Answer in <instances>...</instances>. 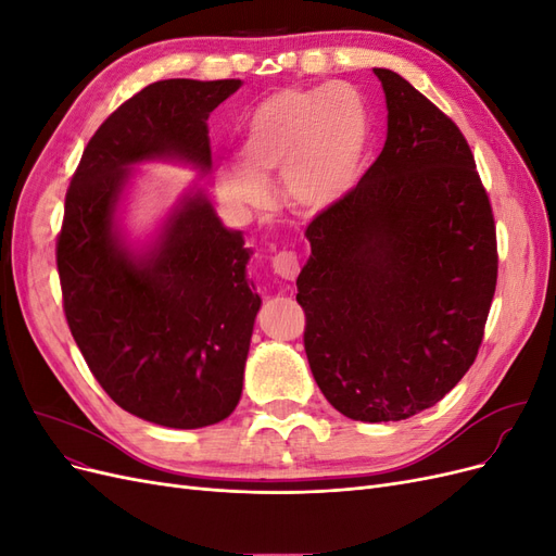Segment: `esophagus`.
Instances as JSON below:
<instances>
[{"label": "esophagus", "mask_w": 556, "mask_h": 556, "mask_svg": "<svg viewBox=\"0 0 556 556\" xmlns=\"http://www.w3.org/2000/svg\"><path fill=\"white\" fill-rule=\"evenodd\" d=\"M274 274H278L282 280H294L299 276V257L292 250H280L271 260Z\"/></svg>", "instance_id": "1"}]
</instances>
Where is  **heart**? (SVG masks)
Listing matches in <instances>:
<instances>
[{
	"instance_id": "1",
	"label": "heart",
	"mask_w": 556,
	"mask_h": 556,
	"mask_svg": "<svg viewBox=\"0 0 556 556\" xmlns=\"http://www.w3.org/2000/svg\"><path fill=\"white\" fill-rule=\"evenodd\" d=\"M374 117L359 90L323 83L264 97L243 121L239 160L223 162L217 182L241 206L268 201V178L288 204L323 213L350 192L371 146Z\"/></svg>"
}]
</instances>
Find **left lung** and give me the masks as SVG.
I'll return each instance as SVG.
<instances>
[{
    "label": "left lung",
    "instance_id": "obj_1",
    "mask_svg": "<svg viewBox=\"0 0 556 556\" xmlns=\"http://www.w3.org/2000/svg\"><path fill=\"white\" fill-rule=\"evenodd\" d=\"M387 141L306 229L296 278L313 378L359 422L439 403L478 357L496 290L490 197L459 127L390 70H374Z\"/></svg>",
    "mask_w": 556,
    "mask_h": 556
}]
</instances>
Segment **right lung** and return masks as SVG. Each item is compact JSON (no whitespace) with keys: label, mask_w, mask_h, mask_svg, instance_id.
<instances>
[{"label":"right lung","mask_w":556,"mask_h":556,"mask_svg":"<svg viewBox=\"0 0 556 556\" xmlns=\"http://www.w3.org/2000/svg\"><path fill=\"white\" fill-rule=\"evenodd\" d=\"M239 88V78L150 83L94 131L64 199L66 325L117 406L169 429L208 427L237 408L262 306L245 278L252 252L201 190L178 201L143 250L125 243L115 213L134 164L211 169L206 121Z\"/></svg>","instance_id":"1"}]
</instances>
